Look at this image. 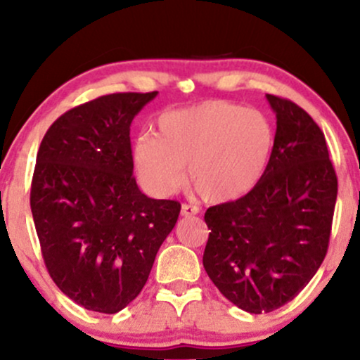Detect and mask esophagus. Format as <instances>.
<instances>
[{
    "label": "esophagus",
    "instance_id": "34e87169",
    "mask_svg": "<svg viewBox=\"0 0 360 360\" xmlns=\"http://www.w3.org/2000/svg\"><path fill=\"white\" fill-rule=\"evenodd\" d=\"M200 213V208L198 206H193V205H183L181 206V217H194V214Z\"/></svg>",
    "mask_w": 360,
    "mask_h": 360
}]
</instances>
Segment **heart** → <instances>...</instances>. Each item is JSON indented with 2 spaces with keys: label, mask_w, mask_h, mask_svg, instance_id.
<instances>
[{
  "label": "heart",
  "mask_w": 360,
  "mask_h": 360,
  "mask_svg": "<svg viewBox=\"0 0 360 360\" xmlns=\"http://www.w3.org/2000/svg\"><path fill=\"white\" fill-rule=\"evenodd\" d=\"M274 127L257 110L226 101H206L171 110L157 120L155 135L134 146L142 183L157 196L184 184L212 203H226L250 193L271 162Z\"/></svg>",
  "instance_id": "1"
}]
</instances>
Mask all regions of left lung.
<instances>
[{
    "label": "left lung",
    "mask_w": 360,
    "mask_h": 360,
    "mask_svg": "<svg viewBox=\"0 0 360 360\" xmlns=\"http://www.w3.org/2000/svg\"><path fill=\"white\" fill-rule=\"evenodd\" d=\"M266 98L276 113L266 174L240 200L205 213L206 274L235 307L255 315L286 304L316 274L337 201L323 131L296 103Z\"/></svg>",
    "instance_id": "8db88e82"
}]
</instances>
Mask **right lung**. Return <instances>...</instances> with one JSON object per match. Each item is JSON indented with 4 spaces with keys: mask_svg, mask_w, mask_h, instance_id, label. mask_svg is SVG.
<instances>
[{
    "mask_svg": "<svg viewBox=\"0 0 360 360\" xmlns=\"http://www.w3.org/2000/svg\"><path fill=\"white\" fill-rule=\"evenodd\" d=\"M154 93H115L65 111L40 143L30 206L49 274L79 307L118 313L146 286L181 205L134 177L130 125Z\"/></svg>",
    "mask_w": 360,
    "mask_h": 360,
    "instance_id": "1",
    "label": "right lung"
}]
</instances>
